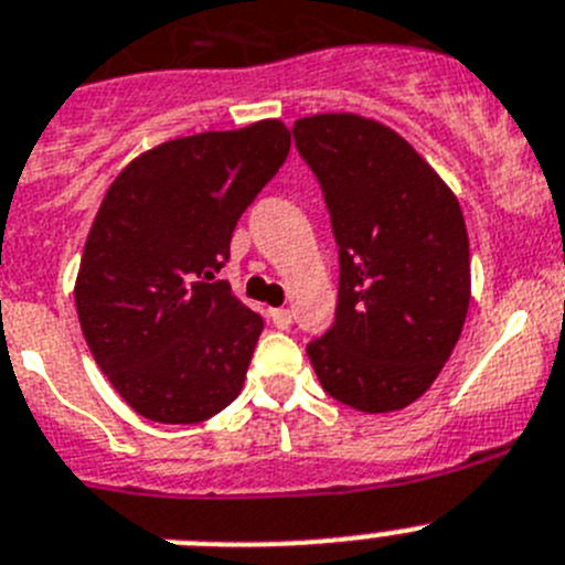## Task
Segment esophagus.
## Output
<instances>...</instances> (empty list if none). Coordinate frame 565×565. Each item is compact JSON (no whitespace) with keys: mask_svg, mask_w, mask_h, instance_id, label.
I'll return each instance as SVG.
<instances>
[{"mask_svg":"<svg viewBox=\"0 0 565 565\" xmlns=\"http://www.w3.org/2000/svg\"><path fill=\"white\" fill-rule=\"evenodd\" d=\"M271 322L277 328H282V331H286V328H291V311H288V308H274Z\"/></svg>","mask_w":565,"mask_h":565,"instance_id":"34e87169","label":"esophagus"}]
</instances>
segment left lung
I'll return each instance as SVG.
<instances>
[{
  "label": "left lung",
  "mask_w": 565,
  "mask_h": 565,
  "mask_svg": "<svg viewBox=\"0 0 565 565\" xmlns=\"http://www.w3.org/2000/svg\"><path fill=\"white\" fill-rule=\"evenodd\" d=\"M339 246L333 326L308 342L328 396L402 411L450 359L469 308V239L450 186L384 124L353 113L299 118Z\"/></svg>",
  "instance_id": "8db88e82"
}]
</instances>
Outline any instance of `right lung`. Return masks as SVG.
Wrapping results in <instances>:
<instances>
[{
  "label": "right lung",
  "mask_w": 565,
  "mask_h": 565,
  "mask_svg": "<svg viewBox=\"0 0 565 565\" xmlns=\"http://www.w3.org/2000/svg\"><path fill=\"white\" fill-rule=\"evenodd\" d=\"M288 149L279 121L189 135L138 154L104 194L76 311L102 373L149 422H206L243 391L263 317L214 274Z\"/></svg>",
  "instance_id": "1"
}]
</instances>
